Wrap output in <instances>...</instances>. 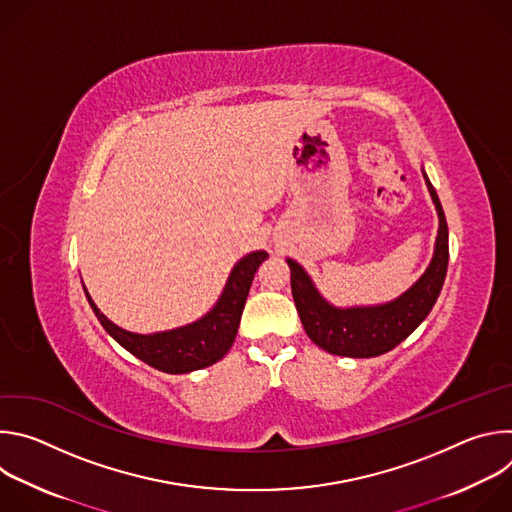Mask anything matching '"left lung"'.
<instances>
[{
	"label": "left lung",
	"instance_id": "1",
	"mask_svg": "<svg viewBox=\"0 0 512 512\" xmlns=\"http://www.w3.org/2000/svg\"><path fill=\"white\" fill-rule=\"evenodd\" d=\"M427 190L440 218L435 251L425 273L399 298L379 306L336 308L328 304L306 269L294 259H287L291 271V294L304 324L306 334L314 344L330 354L350 358H371L393 350L401 344L431 312L440 296L448 271V223L440 198L423 172Z\"/></svg>",
	"mask_w": 512,
	"mask_h": 512
}]
</instances>
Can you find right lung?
I'll return each mask as SVG.
<instances>
[{
	"mask_svg": "<svg viewBox=\"0 0 512 512\" xmlns=\"http://www.w3.org/2000/svg\"><path fill=\"white\" fill-rule=\"evenodd\" d=\"M267 257L269 255L265 251H253L245 255L233 267L221 298H218V302L206 316L188 326L156 334H135L119 328L105 314H101V310L91 300L87 287H83L101 326L125 350H129L133 356L148 362L150 367L162 373L182 375L210 367V364L221 360L229 352L239 330L241 314L249 296V287L253 283L255 271Z\"/></svg>",
	"mask_w": 512,
	"mask_h": 512,
	"instance_id": "add662e5",
	"label": "right lung"
}]
</instances>
